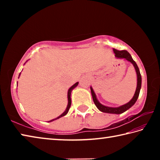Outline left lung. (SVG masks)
<instances>
[{
	"mask_svg": "<svg viewBox=\"0 0 160 160\" xmlns=\"http://www.w3.org/2000/svg\"><path fill=\"white\" fill-rule=\"evenodd\" d=\"M113 52L115 53V56L116 58H125L126 60H127L129 62L133 65V66L135 69V71H136L137 73V88H136V90H135V92L134 94V96L132 97V99L129 102L127 103V104L122 105V106L118 107H106L104 105H103L102 104H100L98 100L97 99L96 94L94 93V92L93 90V89L92 88V87H90V90H91V93H92V99L94 104L96 105V107H97L99 111H101L102 112L104 113H116V114H120V113H122L123 112H125L126 111L130 109L132 106H133L134 104L136 102L138 97L139 96L140 94V88H141V82H142V78H141V75H140V70L138 67L137 64L135 62L133 61V59L132 58L131 54H130L128 51L126 50H122V51H118L116 50L115 48L113 49Z\"/></svg>",
	"mask_w": 160,
	"mask_h": 160,
	"instance_id": "obj_1",
	"label": "left lung"
}]
</instances>
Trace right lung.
<instances>
[{
	"label": "right lung",
	"mask_w": 160,
	"mask_h": 160,
	"mask_svg": "<svg viewBox=\"0 0 160 160\" xmlns=\"http://www.w3.org/2000/svg\"><path fill=\"white\" fill-rule=\"evenodd\" d=\"M19 76H20V75H19ZM78 82H76L75 84H74V85H72V87H70V88H69L68 91V106H67V107H66V111H65V112H64L63 113H62L61 115L59 116L58 117H57V118H55V119H53V120H51V121H48V122H51V121H54V120H56V119H58V118H59L62 117V116H64L65 115L67 114V113L68 112V111H69V109H70V105H71V99H70V94H71V92H72V90H73V89L75 88V87L78 86Z\"/></svg>",
	"instance_id": "add662e5"
}]
</instances>
